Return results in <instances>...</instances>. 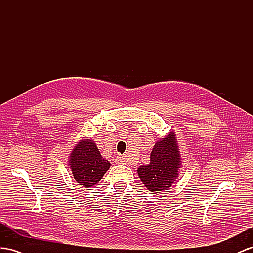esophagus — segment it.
<instances>
[{
	"label": "esophagus",
	"instance_id": "obj_1",
	"mask_svg": "<svg viewBox=\"0 0 253 253\" xmlns=\"http://www.w3.org/2000/svg\"><path fill=\"white\" fill-rule=\"evenodd\" d=\"M119 161L121 164H126L127 163V158L125 156H122L119 158Z\"/></svg>",
	"mask_w": 253,
	"mask_h": 253
}]
</instances>
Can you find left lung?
<instances>
[{
	"mask_svg": "<svg viewBox=\"0 0 253 253\" xmlns=\"http://www.w3.org/2000/svg\"><path fill=\"white\" fill-rule=\"evenodd\" d=\"M179 152L175 135L171 132L155 143L151 153V163L138 168V174L147 189L158 192L170 188L178 175Z\"/></svg>",
	"mask_w": 253,
	"mask_h": 253,
	"instance_id": "obj_1",
	"label": "left lung"
}]
</instances>
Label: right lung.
Returning <instances> with one entry per match:
<instances>
[{
    "instance_id": "obj_1",
    "label": "right lung",
    "mask_w": 253,
    "mask_h": 253,
    "mask_svg": "<svg viewBox=\"0 0 253 253\" xmlns=\"http://www.w3.org/2000/svg\"><path fill=\"white\" fill-rule=\"evenodd\" d=\"M69 165L74 178L86 188L99 183L110 168V163L101 157L92 140H83L76 145L70 154Z\"/></svg>"
}]
</instances>
